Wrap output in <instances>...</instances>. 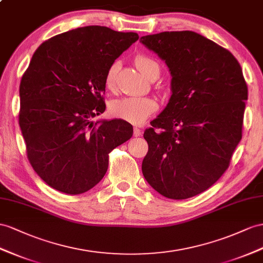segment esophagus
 Returning a JSON list of instances; mask_svg holds the SVG:
<instances>
[{"mask_svg":"<svg viewBox=\"0 0 263 263\" xmlns=\"http://www.w3.org/2000/svg\"><path fill=\"white\" fill-rule=\"evenodd\" d=\"M133 136H134V137H140V136H141V130L139 129V127H134Z\"/></svg>","mask_w":263,"mask_h":263,"instance_id":"1","label":"esophagus"}]
</instances>
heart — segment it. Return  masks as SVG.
<instances>
[{"label":"heart","instance_id":"b5f03b06","mask_svg":"<svg viewBox=\"0 0 263 263\" xmlns=\"http://www.w3.org/2000/svg\"><path fill=\"white\" fill-rule=\"evenodd\" d=\"M136 65L147 79H151L153 74L160 73L159 63L151 57L138 55L136 58ZM118 71L119 63L113 62L105 73V85L109 89H112L116 83ZM158 107V102L152 98L129 97L114 100L110 105V112L114 118L139 125L145 122L153 113H156Z\"/></svg>","mask_w":263,"mask_h":263}]
</instances>
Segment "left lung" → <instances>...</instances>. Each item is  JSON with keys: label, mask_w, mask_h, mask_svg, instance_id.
Wrapping results in <instances>:
<instances>
[{"label": "left lung", "mask_w": 263, "mask_h": 263, "mask_svg": "<svg viewBox=\"0 0 263 263\" xmlns=\"http://www.w3.org/2000/svg\"><path fill=\"white\" fill-rule=\"evenodd\" d=\"M141 42L172 76L169 103L143 134L142 173L161 196L192 198L230 165L242 138L247 82L230 51L196 32H162Z\"/></svg>", "instance_id": "left-lung-1"}]
</instances>
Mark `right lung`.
Returning a JSON list of instances; mask_svg holds the SVG:
<instances>
[{
  "label": "right lung",
  "mask_w": 263,
  "mask_h": 263,
  "mask_svg": "<svg viewBox=\"0 0 263 263\" xmlns=\"http://www.w3.org/2000/svg\"><path fill=\"white\" fill-rule=\"evenodd\" d=\"M139 40L133 32L84 26L46 40L20 84L18 124L33 169L53 189L81 194L98 184L109 153L129 140L123 120L91 122L105 111V73Z\"/></svg>",
  "instance_id": "1"
}]
</instances>
